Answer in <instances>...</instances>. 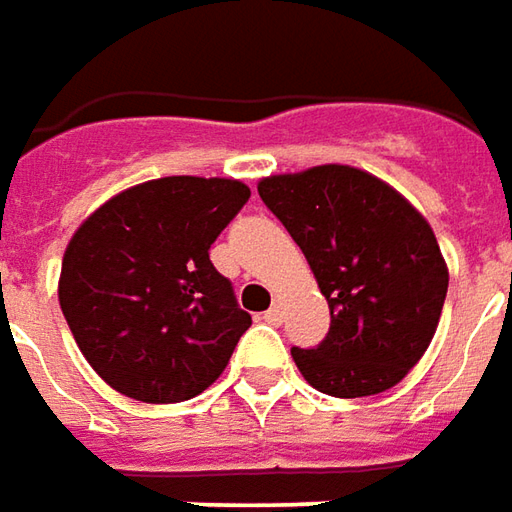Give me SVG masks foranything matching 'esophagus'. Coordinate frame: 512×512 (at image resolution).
Masks as SVG:
<instances>
[{
    "instance_id": "34e87169",
    "label": "esophagus",
    "mask_w": 512,
    "mask_h": 512,
    "mask_svg": "<svg viewBox=\"0 0 512 512\" xmlns=\"http://www.w3.org/2000/svg\"><path fill=\"white\" fill-rule=\"evenodd\" d=\"M281 318H284V310H281V304H273L270 310L264 312V321H267V324H273V327H279Z\"/></svg>"
}]
</instances>
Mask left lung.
<instances>
[{
    "instance_id": "1",
    "label": "left lung",
    "mask_w": 512,
    "mask_h": 512,
    "mask_svg": "<svg viewBox=\"0 0 512 512\" xmlns=\"http://www.w3.org/2000/svg\"><path fill=\"white\" fill-rule=\"evenodd\" d=\"M307 256L329 304L327 338L293 346L298 372L332 397L397 386L440 324L448 267L437 236L394 188L349 166H315L259 183Z\"/></svg>"
}]
</instances>
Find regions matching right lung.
Here are the masks:
<instances>
[{
	"instance_id": "add662e5",
	"label": "right lung",
	"mask_w": 512,
	"mask_h": 512,
	"mask_svg": "<svg viewBox=\"0 0 512 512\" xmlns=\"http://www.w3.org/2000/svg\"><path fill=\"white\" fill-rule=\"evenodd\" d=\"M248 200L239 180L163 177L112 197L75 231L58 301L115 392L180 403L225 372L250 315L208 250Z\"/></svg>"
}]
</instances>
